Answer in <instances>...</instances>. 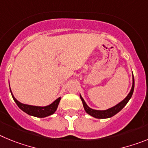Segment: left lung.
I'll use <instances>...</instances> for the list:
<instances>
[{
	"mask_svg": "<svg viewBox=\"0 0 148 148\" xmlns=\"http://www.w3.org/2000/svg\"><path fill=\"white\" fill-rule=\"evenodd\" d=\"M133 90H134V78H133V84H132V87L130 89V92L128 93V95H127L125 99H123L121 101H120L119 103L116 104V105L113 106L112 108H108L107 110H94L90 108L87 104H86L85 101L84 100V99L82 98V96L80 94V98L82 101V103H83L84 108V110L86 111V113L87 114H89L90 116H92L94 118L96 119H108L110 118L112 116H115L116 114L121 111L123 108H125V106L126 105L127 103L129 101L130 99L132 97V95L133 93Z\"/></svg>",
	"mask_w": 148,
	"mask_h": 148,
	"instance_id": "left-lung-1",
	"label": "left lung"
}]
</instances>
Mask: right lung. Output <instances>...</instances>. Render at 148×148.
<instances>
[{"instance_id":"right-lung-1","label":"right lung","mask_w":148,"mask_h":148,"mask_svg":"<svg viewBox=\"0 0 148 148\" xmlns=\"http://www.w3.org/2000/svg\"><path fill=\"white\" fill-rule=\"evenodd\" d=\"M10 89L12 96L13 99L15 101V102L18 106V108H20L21 110H23L24 113L29 115V116H35V117H38V118H44V117H47V116L53 115L56 111L57 108H58L60 100H61V97H59L56 99V101H54L52 104H49L47 106H44V107L23 104V103L20 102L19 101H18L15 99L14 95L12 94V92L10 87Z\"/></svg>"}]
</instances>
